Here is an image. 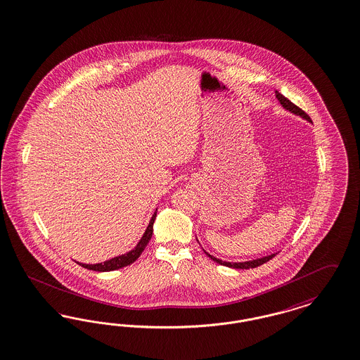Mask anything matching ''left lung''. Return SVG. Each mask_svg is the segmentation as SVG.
<instances>
[{"label":"left lung","mask_w":360,"mask_h":360,"mask_svg":"<svg viewBox=\"0 0 360 360\" xmlns=\"http://www.w3.org/2000/svg\"><path fill=\"white\" fill-rule=\"evenodd\" d=\"M276 98L278 99V102L281 103L282 108L283 109L288 110V111H290V112H293V114H296V115H300L301 118H304V120H307V121H309V122H312L311 121V118H309V115L304 111V110L300 109L298 106H296L295 103H292L288 98H285L283 95L280 94L278 91H276ZM212 261H215L217 264H219V265L227 266V267H234V269H254V267H257V266L264 265L265 262L267 261H270L276 254H270V255H266V257H262V258H257V259H252V261H246V262H226V261H221L219 258H215L214 255H211V254H208L207 251H204Z\"/></svg>","instance_id":"1"}]
</instances>
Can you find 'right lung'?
Here are the masks:
<instances>
[{
	"mask_svg": "<svg viewBox=\"0 0 360 360\" xmlns=\"http://www.w3.org/2000/svg\"><path fill=\"white\" fill-rule=\"evenodd\" d=\"M156 215L157 208L155 214H153V217H152V219H150L149 224H148V227H146V230H145V233L142 235L140 242L137 243V246L133 250H130L129 252H126V254H122V255L114 257V258H111L109 261H105L102 264L86 265V264L78 262L79 265L83 266L84 269H89V270H95V271H112V270H118L121 267L131 265L134 261L139 259V257L142 254V251L145 250L146 245L149 243V240L152 238V234H153V223H155V219H156Z\"/></svg>",
	"mask_w": 360,
	"mask_h": 360,
	"instance_id": "right-lung-1",
	"label": "right lung"
}]
</instances>
